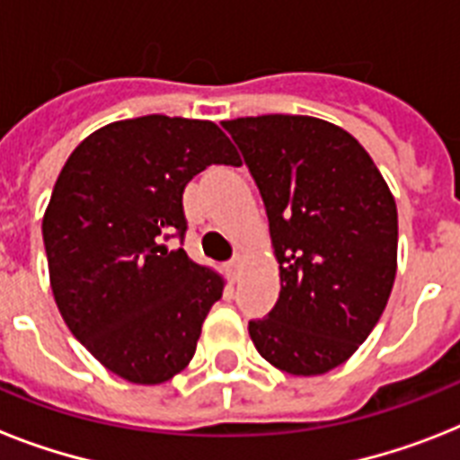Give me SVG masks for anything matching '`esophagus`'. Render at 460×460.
<instances>
[{
    "mask_svg": "<svg viewBox=\"0 0 460 460\" xmlns=\"http://www.w3.org/2000/svg\"><path fill=\"white\" fill-rule=\"evenodd\" d=\"M243 262L245 260L241 258V255H238V258H234L229 262V274H231V279L234 281H238V277H241V270H243Z\"/></svg>",
    "mask_w": 460,
    "mask_h": 460,
    "instance_id": "esophagus-1",
    "label": "esophagus"
}]
</instances>
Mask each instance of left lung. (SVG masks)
Segmentation results:
<instances>
[{
    "label": "left lung",
    "mask_w": 460,
    "mask_h": 460,
    "mask_svg": "<svg viewBox=\"0 0 460 460\" xmlns=\"http://www.w3.org/2000/svg\"><path fill=\"white\" fill-rule=\"evenodd\" d=\"M224 128L258 183L279 262L277 305L248 334L274 367L324 375L356 353L392 296L396 200L367 150L324 119L265 114Z\"/></svg>",
    "instance_id": "left-lung-1"
}]
</instances>
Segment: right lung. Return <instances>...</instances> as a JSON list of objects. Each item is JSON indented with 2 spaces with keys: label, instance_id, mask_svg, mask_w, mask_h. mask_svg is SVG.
Instances as JSON below:
<instances>
[{
  "label": "right lung",
  "instance_id": "right-lung-1",
  "mask_svg": "<svg viewBox=\"0 0 460 460\" xmlns=\"http://www.w3.org/2000/svg\"><path fill=\"white\" fill-rule=\"evenodd\" d=\"M209 164H241L212 121H114L71 153L42 217L61 317L90 356L133 385L179 375L222 298V274L164 243L186 231L183 188Z\"/></svg>",
  "mask_w": 460,
  "mask_h": 460
}]
</instances>
